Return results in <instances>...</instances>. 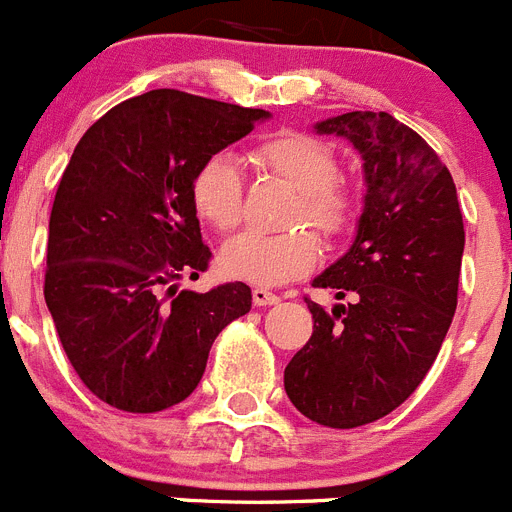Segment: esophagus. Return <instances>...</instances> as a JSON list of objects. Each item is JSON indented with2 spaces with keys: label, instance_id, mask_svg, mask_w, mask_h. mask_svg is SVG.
Returning a JSON list of instances; mask_svg holds the SVG:
<instances>
[{
  "label": "esophagus",
  "instance_id": "34e87169",
  "mask_svg": "<svg viewBox=\"0 0 512 512\" xmlns=\"http://www.w3.org/2000/svg\"><path fill=\"white\" fill-rule=\"evenodd\" d=\"M251 297H253V305H256V307L277 305V302H279V297L274 295V292H269V289H264V287H256V289H253Z\"/></svg>",
  "mask_w": 512,
  "mask_h": 512
}]
</instances>
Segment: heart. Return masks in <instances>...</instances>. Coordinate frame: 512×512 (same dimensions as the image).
I'll use <instances>...</instances> for the list:
<instances>
[{"label":"heart","mask_w":512,"mask_h":512,"mask_svg":"<svg viewBox=\"0 0 512 512\" xmlns=\"http://www.w3.org/2000/svg\"><path fill=\"white\" fill-rule=\"evenodd\" d=\"M256 161L282 176L300 192L292 225H312L325 238H336L351 223V200L336 184V153L305 133H277L261 140ZM192 207L202 223L228 233L241 223L243 179L228 153H215L194 171L189 187ZM320 259L318 238L305 228L279 235L241 233L228 241L217 256L225 277L256 287H279L305 277Z\"/></svg>","instance_id":"1"}]
</instances>
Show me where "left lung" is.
<instances>
[{"label": "left lung", "instance_id": "1", "mask_svg": "<svg viewBox=\"0 0 512 512\" xmlns=\"http://www.w3.org/2000/svg\"><path fill=\"white\" fill-rule=\"evenodd\" d=\"M361 156L364 210L354 243L312 279L348 305L307 300L312 336L284 369V390L328 428L400 408L433 366L459 292L464 223L449 169L390 112H346L312 125Z\"/></svg>", "mask_w": 512, "mask_h": 512}]
</instances>
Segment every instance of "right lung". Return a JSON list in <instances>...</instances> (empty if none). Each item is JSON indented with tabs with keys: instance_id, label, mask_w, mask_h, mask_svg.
Returning <instances> with one entry per match:
<instances>
[{
	"instance_id": "add662e5",
	"label": "right lung",
	"mask_w": 512,
	"mask_h": 512,
	"mask_svg": "<svg viewBox=\"0 0 512 512\" xmlns=\"http://www.w3.org/2000/svg\"><path fill=\"white\" fill-rule=\"evenodd\" d=\"M269 117L153 89L81 135L53 200L45 305L81 382L112 408L158 413L187 400L217 333L251 310L243 282L192 292L179 279L210 261L194 171Z\"/></svg>"
}]
</instances>
